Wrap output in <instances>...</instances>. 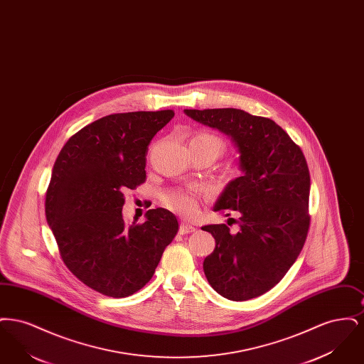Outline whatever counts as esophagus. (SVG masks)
<instances>
[{
  "instance_id": "esophagus-1",
  "label": "esophagus",
  "mask_w": 364,
  "mask_h": 364,
  "mask_svg": "<svg viewBox=\"0 0 364 364\" xmlns=\"http://www.w3.org/2000/svg\"><path fill=\"white\" fill-rule=\"evenodd\" d=\"M195 230H196V228L193 225H191L188 223H186V221H183V223L180 224V228H178V232H180L181 235H187V233L195 232Z\"/></svg>"
}]
</instances>
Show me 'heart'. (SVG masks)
<instances>
[{
    "label": "heart",
    "instance_id": "heart-1",
    "mask_svg": "<svg viewBox=\"0 0 364 364\" xmlns=\"http://www.w3.org/2000/svg\"><path fill=\"white\" fill-rule=\"evenodd\" d=\"M190 144H208L214 147L218 151V154H221L224 150V141L218 136L208 132L196 134L193 138L191 139ZM164 203L166 208L173 210L176 213H180L183 215L195 214L199 206L198 198L193 193L186 192V191H173L166 193L164 196Z\"/></svg>",
    "mask_w": 364,
    "mask_h": 364
}]
</instances>
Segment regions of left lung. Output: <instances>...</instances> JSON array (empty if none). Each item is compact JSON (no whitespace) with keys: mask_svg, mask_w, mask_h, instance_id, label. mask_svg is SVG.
Returning a JSON list of instances; mask_svg holds the SVG:
<instances>
[{"mask_svg":"<svg viewBox=\"0 0 364 364\" xmlns=\"http://www.w3.org/2000/svg\"><path fill=\"white\" fill-rule=\"evenodd\" d=\"M218 129L239 153L240 177L228 183L213 210L240 213L237 233L203 226L215 239L205 258L208 284L233 301L270 291L297 259L310 225V172L300 147L276 122L240 109H184ZM229 215V213L226 214Z\"/></svg>","mask_w":364,"mask_h":364,"instance_id":"8db88e82","label":"left lung"}]
</instances>
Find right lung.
Wrapping results in <instances>:
<instances>
[{
  "label": "right lung",
  "instance_id": "right-lung-1",
  "mask_svg": "<svg viewBox=\"0 0 364 364\" xmlns=\"http://www.w3.org/2000/svg\"><path fill=\"white\" fill-rule=\"evenodd\" d=\"M173 116V110L105 116L76 132L54 162L48 224L67 267L100 294L138 292L178 230L166 208L149 210L143 224L122 218L124 191L144 183L149 144Z\"/></svg>",
  "mask_w": 364,
  "mask_h": 364
}]
</instances>
